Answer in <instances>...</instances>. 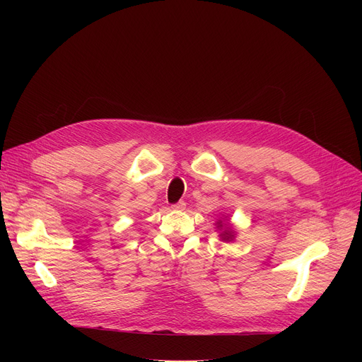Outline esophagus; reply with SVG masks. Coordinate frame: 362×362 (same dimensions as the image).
Here are the masks:
<instances>
[{"label": "esophagus", "instance_id": "obj_1", "mask_svg": "<svg viewBox=\"0 0 362 362\" xmlns=\"http://www.w3.org/2000/svg\"><path fill=\"white\" fill-rule=\"evenodd\" d=\"M173 208H175V210H185V208H186V202H185V201H179V202H176V204L173 205Z\"/></svg>", "mask_w": 362, "mask_h": 362}]
</instances>
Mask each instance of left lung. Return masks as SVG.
I'll list each match as a JSON object with an SVG mask.
<instances>
[{
    "label": "left lung",
    "mask_w": 362,
    "mask_h": 362,
    "mask_svg": "<svg viewBox=\"0 0 362 362\" xmlns=\"http://www.w3.org/2000/svg\"><path fill=\"white\" fill-rule=\"evenodd\" d=\"M218 224H220V227L223 226V224H221V221H220ZM221 236H223V240H230V239L233 238V235H232V230H226V232H224Z\"/></svg>",
    "instance_id": "obj_1"
}]
</instances>
